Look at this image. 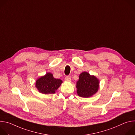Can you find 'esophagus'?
<instances>
[{
    "label": "esophagus",
    "mask_w": 135,
    "mask_h": 135,
    "mask_svg": "<svg viewBox=\"0 0 135 135\" xmlns=\"http://www.w3.org/2000/svg\"><path fill=\"white\" fill-rule=\"evenodd\" d=\"M65 80H66V81H70V80H71L70 77L69 76H66V78H65Z\"/></svg>",
    "instance_id": "esophagus-1"
}]
</instances>
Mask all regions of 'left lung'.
<instances>
[{
	"label": "left lung",
	"instance_id": "8db88e82",
	"mask_svg": "<svg viewBox=\"0 0 135 135\" xmlns=\"http://www.w3.org/2000/svg\"><path fill=\"white\" fill-rule=\"evenodd\" d=\"M77 93L80 97L88 98L97 92L99 81L94 76H91L87 72L82 73L77 82Z\"/></svg>",
	"mask_w": 135,
	"mask_h": 135
}]
</instances>
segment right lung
<instances>
[{
    "label": "right lung",
    "instance_id": "1",
    "mask_svg": "<svg viewBox=\"0 0 135 135\" xmlns=\"http://www.w3.org/2000/svg\"><path fill=\"white\" fill-rule=\"evenodd\" d=\"M62 82L61 80L54 79L52 74L48 73L37 80L36 87L42 93L52 94L55 92Z\"/></svg>",
    "mask_w": 135,
    "mask_h": 135
}]
</instances>
